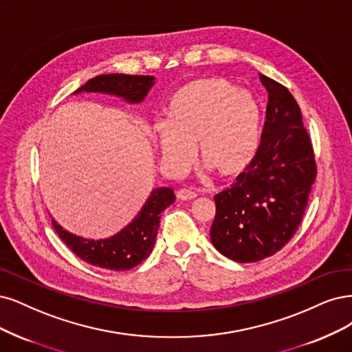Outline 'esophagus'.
Returning a JSON list of instances; mask_svg holds the SVG:
<instances>
[{
  "label": "esophagus",
  "mask_w": 352,
  "mask_h": 352,
  "mask_svg": "<svg viewBox=\"0 0 352 352\" xmlns=\"http://www.w3.org/2000/svg\"><path fill=\"white\" fill-rule=\"evenodd\" d=\"M176 197L180 201H192V199L197 198V193L189 190V189H179L177 193H176Z\"/></svg>",
  "instance_id": "1"
}]
</instances>
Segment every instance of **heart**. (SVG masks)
I'll use <instances>...</instances> for the list:
<instances>
[{
    "label": "heart",
    "instance_id": "1",
    "mask_svg": "<svg viewBox=\"0 0 352 352\" xmlns=\"http://www.w3.org/2000/svg\"><path fill=\"white\" fill-rule=\"evenodd\" d=\"M262 111L249 91L220 77L185 82L167 102L166 120L153 126L162 164L182 172L192 148L202 166L223 180L243 173L258 153Z\"/></svg>",
    "mask_w": 352,
    "mask_h": 352
}]
</instances>
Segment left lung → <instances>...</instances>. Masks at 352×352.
<instances>
[{"label": "left lung", "instance_id": "left-lung-1", "mask_svg": "<svg viewBox=\"0 0 352 352\" xmlns=\"http://www.w3.org/2000/svg\"><path fill=\"white\" fill-rule=\"evenodd\" d=\"M268 90L262 141L248 170L214 197V248L239 263L281 250L297 232L316 177L301 111L280 82L261 74Z\"/></svg>", "mask_w": 352, "mask_h": 352}]
</instances>
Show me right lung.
<instances>
[{
	"label": "right lung",
	"mask_w": 352,
	"mask_h": 352,
	"mask_svg": "<svg viewBox=\"0 0 352 352\" xmlns=\"http://www.w3.org/2000/svg\"><path fill=\"white\" fill-rule=\"evenodd\" d=\"M155 84L151 76L104 74L89 80L72 94L103 93L129 104L141 103ZM175 202L170 188H154L142 208L122 230L106 239H86L69 233L52 220L55 232L80 259L99 268L126 271L134 268L153 252L159 232L160 214Z\"/></svg>",
	"instance_id": "1"
}]
</instances>
